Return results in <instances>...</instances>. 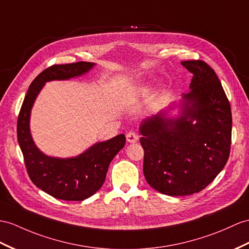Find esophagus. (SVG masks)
Here are the masks:
<instances>
[{
	"label": "esophagus",
	"instance_id": "obj_1",
	"mask_svg": "<svg viewBox=\"0 0 249 249\" xmlns=\"http://www.w3.org/2000/svg\"><path fill=\"white\" fill-rule=\"evenodd\" d=\"M138 141V134L136 132H133L130 131L128 134H126V142H130V143H134Z\"/></svg>",
	"mask_w": 249,
	"mask_h": 249
}]
</instances>
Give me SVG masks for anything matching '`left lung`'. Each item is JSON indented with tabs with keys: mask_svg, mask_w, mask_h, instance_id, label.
<instances>
[{
	"mask_svg": "<svg viewBox=\"0 0 249 249\" xmlns=\"http://www.w3.org/2000/svg\"><path fill=\"white\" fill-rule=\"evenodd\" d=\"M180 63L193 75L190 92L139 125L144 178L171 196L207 187L225 167L231 143V110L214 71L201 60ZM177 107L179 114L172 117Z\"/></svg>",
	"mask_w": 249,
	"mask_h": 249,
	"instance_id": "left-lung-1",
	"label": "left lung"
}]
</instances>
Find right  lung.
<instances>
[{
    "label": "right lung",
    "mask_w": 249,
    "mask_h": 249,
    "mask_svg": "<svg viewBox=\"0 0 249 249\" xmlns=\"http://www.w3.org/2000/svg\"><path fill=\"white\" fill-rule=\"evenodd\" d=\"M95 65L92 62H77L53 65L42 71L29 86L18 118V142L30 179L42 191L63 201H83L100 189L112 160L124 147L125 136L119 134L108 141L96 142L77 156L66 159L48 156L34 142L30 114L46 82L83 76Z\"/></svg>",
    "instance_id": "1"
}]
</instances>
